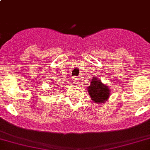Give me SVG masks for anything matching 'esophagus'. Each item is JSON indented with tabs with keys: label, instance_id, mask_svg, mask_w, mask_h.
<instances>
[{
	"label": "esophagus",
	"instance_id": "1",
	"mask_svg": "<svg viewBox=\"0 0 150 150\" xmlns=\"http://www.w3.org/2000/svg\"><path fill=\"white\" fill-rule=\"evenodd\" d=\"M73 80L74 83L75 84H78L79 83V80H80V78L78 77H75V78H73V80Z\"/></svg>",
	"mask_w": 150,
	"mask_h": 150
}]
</instances>
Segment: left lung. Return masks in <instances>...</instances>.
<instances>
[{
  "label": "left lung",
  "mask_w": 150,
  "mask_h": 150,
  "mask_svg": "<svg viewBox=\"0 0 150 150\" xmlns=\"http://www.w3.org/2000/svg\"><path fill=\"white\" fill-rule=\"evenodd\" d=\"M88 91L93 103L102 104L105 103L110 96V89L108 85L102 83L97 78H94L90 82Z\"/></svg>",
  "instance_id": "8db88e82"
}]
</instances>
